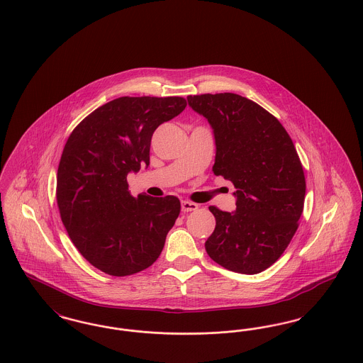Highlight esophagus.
Masks as SVG:
<instances>
[{"label": "esophagus", "mask_w": 363, "mask_h": 363, "mask_svg": "<svg viewBox=\"0 0 363 363\" xmlns=\"http://www.w3.org/2000/svg\"><path fill=\"white\" fill-rule=\"evenodd\" d=\"M181 208H182V211L184 212H190V211H196L199 206L196 204V203H191V201H188V200H182V203H181Z\"/></svg>", "instance_id": "esophagus-1"}]
</instances>
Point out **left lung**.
<instances>
[{
  "instance_id": "left-lung-1",
  "label": "left lung",
  "mask_w": 363,
  "mask_h": 363,
  "mask_svg": "<svg viewBox=\"0 0 363 363\" xmlns=\"http://www.w3.org/2000/svg\"><path fill=\"white\" fill-rule=\"evenodd\" d=\"M213 130V174L235 186L233 212L216 219L208 256L233 272L255 275L286 250L303 211L306 182L293 140L277 118L237 94L188 96Z\"/></svg>"
}]
</instances>
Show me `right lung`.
Masks as SVG:
<instances>
[{
    "mask_svg": "<svg viewBox=\"0 0 363 363\" xmlns=\"http://www.w3.org/2000/svg\"><path fill=\"white\" fill-rule=\"evenodd\" d=\"M186 101L122 96L101 106L72 132L58 166L57 204L83 257L111 277L155 262L181 203L175 196L129 191L128 174L150 166L156 128L181 114Z\"/></svg>",
    "mask_w": 363,
    "mask_h": 363,
    "instance_id": "obj_1",
    "label": "right lung"
}]
</instances>
